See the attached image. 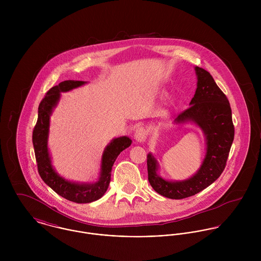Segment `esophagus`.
<instances>
[{"instance_id":"obj_1","label":"esophagus","mask_w":261,"mask_h":261,"mask_svg":"<svg viewBox=\"0 0 261 261\" xmlns=\"http://www.w3.org/2000/svg\"><path fill=\"white\" fill-rule=\"evenodd\" d=\"M148 138V132L145 127H139L137 130H136V134H135V139L137 142L139 143H144L146 142Z\"/></svg>"}]
</instances>
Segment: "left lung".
Wrapping results in <instances>:
<instances>
[{"label": "left lung", "instance_id": "1", "mask_svg": "<svg viewBox=\"0 0 261 261\" xmlns=\"http://www.w3.org/2000/svg\"><path fill=\"white\" fill-rule=\"evenodd\" d=\"M197 89L190 108L180 113L176 123L193 122L206 138V154L197 173L183 181H167L158 174V162L149 153L148 176L152 189L170 199L191 197L214 183L222 174L234 140V125L230 103L212 75L203 68L195 67Z\"/></svg>", "mask_w": 261, "mask_h": 261}]
</instances>
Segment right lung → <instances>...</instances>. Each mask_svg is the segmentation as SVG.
Returning a JSON list of instances; mask_svg holds the SVG:
<instances>
[{
	"label": "right lung",
	"instance_id": "right-lung-1",
	"mask_svg": "<svg viewBox=\"0 0 261 261\" xmlns=\"http://www.w3.org/2000/svg\"><path fill=\"white\" fill-rule=\"evenodd\" d=\"M85 81L66 80L49 89L38 108V119L33 130V146L38 172L42 180L61 197L75 203H91L100 199L107 192L112 176V169L117 155L132 145L128 137L113 139L103 150L99 179L95 183H75L65 180L54 170L48 150L50 115L60 99V93L77 88Z\"/></svg>",
	"mask_w": 261,
	"mask_h": 261
}]
</instances>
